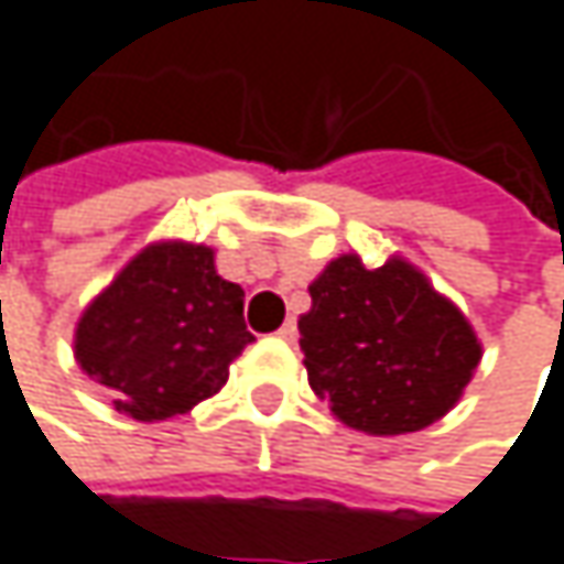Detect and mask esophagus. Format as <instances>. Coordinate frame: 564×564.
<instances>
[{"mask_svg":"<svg viewBox=\"0 0 564 564\" xmlns=\"http://www.w3.org/2000/svg\"><path fill=\"white\" fill-rule=\"evenodd\" d=\"M278 339H283V343H293L296 339V323L293 319H286L281 329H278Z\"/></svg>","mask_w":564,"mask_h":564,"instance_id":"esophagus-1","label":"esophagus"}]
</instances>
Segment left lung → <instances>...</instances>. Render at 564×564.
Here are the masks:
<instances>
[{
  "label": "left lung",
  "mask_w": 564,
  "mask_h": 564,
  "mask_svg": "<svg viewBox=\"0 0 564 564\" xmlns=\"http://www.w3.org/2000/svg\"><path fill=\"white\" fill-rule=\"evenodd\" d=\"M310 300L296 323L310 389L356 431L408 434L434 424L480 362L464 313L398 258L369 271L343 254L310 283Z\"/></svg>",
  "instance_id": "8db88e82"
}]
</instances>
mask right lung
Returning a JSON list of instances; mask_svg holds the SVG:
<instances>
[{
    "instance_id": "obj_1",
    "label": "right lung",
    "mask_w": 564,
    "mask_h": 564,
    "mask_svg": "<svg viewBox=\"0 0 564 564\" xmlns=\"http://www.w3.org/2000/svg\"><path fill=\"white\" fill-rule=\"evenodd\" d=\"M248 343L245 290L218 278L212 248L166 241L140 251L84 310L74 359L117 411L166 421L218 392Z\"/></svg>"
}]
</instances>
